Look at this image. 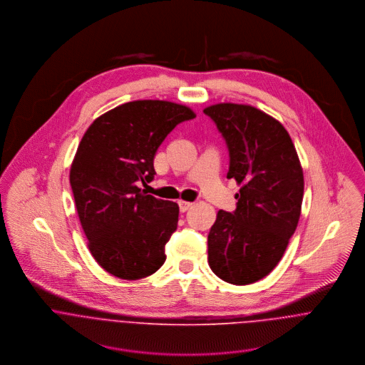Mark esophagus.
Listing matches in <instances>:
<instances>
[{
	"label": "esophagus",
	"instance_id": "obj_1",
	"mask_svg": "<svg viewBox=\"0 0 365 365\" xmlns=\"http://www.w3.org/2000/svg\"><path fill=\"white\" fill-rule=\"evenodd\" d=\"M178 205H180L181 212H185V210H188V209L192 207V202H188V201H182V200H180V201H178Z\"/></svg>",
	"mask_w": 365,
	"mask_h": 365
}]
</instances>
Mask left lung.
<instances>
[{"label":"left lung","mask_w":365,"mask_h":365,"mask_svg":"<svg viewBox=\"0 0 365 365\" xmlns=\"http://www.w3.org/2000/svg\"><path fill=\"white\" fill-rule=\"evenodd\" d=\"M223 135L240 185L233 213L219 210L208 235L210 269L233 285L268 275L282 259L299 222L304 171L279 120L252 105L220 103L204 109Z\"/></svg>","instance_id":"1"}]
</instances>
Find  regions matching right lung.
<instances>
[{"label":"right lung","mask_w":365,"mask_h":365,"mask_svg":"<svg viewBox=\"0 0 365 365\" xmlns=\"http://www.w3.org/2000/svg\"><path fill=\"white\" fill-rule=\"evenodd\" d=\"M187 105L139 100L98 116L86 130L70 168V184L88 249L106 272L140 279L164 264V246L180 208L139 188L156 174L165 136L195 118Z\"/></svg>","instance_id":"obj_1"}]
</instances>
